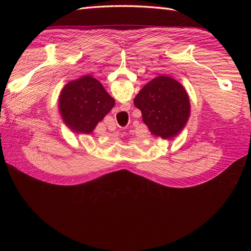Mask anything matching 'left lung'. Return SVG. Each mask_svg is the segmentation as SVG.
<instances>
[{
	"instance_id": "8db88e82",
	"label": "left lung",
	"mask_w": 251,
	"mask_h": 251,
	"mask_svg": "<svg viewBox=\"0 0 251 251\" xmlns=\"http://www.w3.org/2000/svg\"><path fill=\"white\" fill-rule=\"evenodd\" d=\"M143 123L151 135L171 140L181 133L191 115L184 87L173 77L160 75L144 86L134 98Z\"/></svg>"
}]
</instances>
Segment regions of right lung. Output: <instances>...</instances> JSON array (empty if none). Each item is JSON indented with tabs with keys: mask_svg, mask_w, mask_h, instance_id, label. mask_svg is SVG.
Masks as SVG:
<instances>
[{
	"mask_svg": "<svg viewBox=\"0 0 251 251\" xmlns=\"http://www.w3.org/2000/svg\"><path fill=\"white\" fill-rule=\"evenodd\" d=\"M114 105V98L91 75L66 83L58 97L60 117L74 134H92Z\"/></svg>",
	"mask_w": 251,
	"mask_h": 251,
	"instance_id": "add662e5",
	"label": "right lung"
}]
</instances>
